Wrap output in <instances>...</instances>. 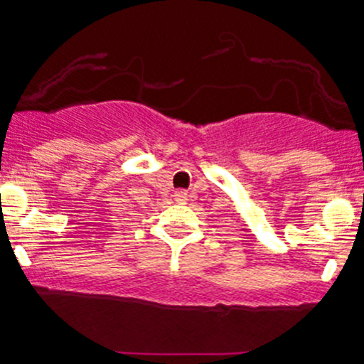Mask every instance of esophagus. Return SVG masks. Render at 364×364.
Segmentation results:
<instances>
[{
    "instance_id": "34e87169",
    "label": "esophagus",
    "mask_w": 364,
    "mask_h": 364,
    "mask_svg": "<svg viewBox=\"0 0 364 364\" xmlns=\"http://www.w3.org/2000/svg\"><path fill=\"white\" fill-rule=\"evenodd\" d=\"M175 201H177V203H186V200H187V191H183V189H178V191H175Z\"/></svg>"
}]
</instances>
